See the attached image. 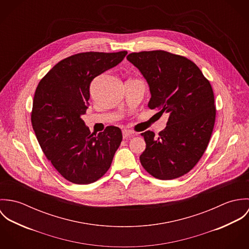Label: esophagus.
<instances>
[{"mask_svg":"<svg viewBox=\"0 0 249 249\" xmlns=\"http://www.w3.org/2000/svg\"><path fill=\"white\" fill-rule=\"evenodd\" d=\"M134 136V132L128 130V129H124L123 130V137L124 139H127V138H130V137H133Z\"/></svg>","mask_w":249,"mask_h":249,"instance_id":"esophagus-1","label":"esophagus"}]
</instances>
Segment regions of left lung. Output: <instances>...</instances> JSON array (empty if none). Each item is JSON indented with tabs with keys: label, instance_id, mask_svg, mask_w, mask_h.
I'll return each mask as SVG.
<instances>
[{
	"label": "left lung",
	"instance_id": "left-lung-1",
	"mask_svg": "<svg viewBox=\"0 0 249 249\" xmlns=\"http://www.w3.org/2000/svg\"><path fill=\"white\" fill-rule=\"evenodd\" d=\"M126 58L149 85L147 107L169 114L157 137L150 130L141 134V164L153 178H180L197 164L212 136L215 106L210 81L193 61L166 51L131 53Z\"/></svg>",
	"mask_w": 249,
	"mask_h": 249
}]
</instances>
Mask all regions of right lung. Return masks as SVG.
Here are the masks:
<instances>
[{"label":"right lung","instance_id":"obj_1","mask_svg":"<svg viewBox=\"0 0 249 249\" xmlns=\"http://www.w3.org/2000/svg\"><path fill=\"white\" fill-rule=\"evenodd\" d=\"M126 51L86 52L59 61L36 88L32 124L38 142L55 170L74 184L104 177L123 140L119 127L91 133L80 118L86 113L92 80L118 65Z\"/></svg>","mask_w":249,"mask_h":249}]
</instances>
